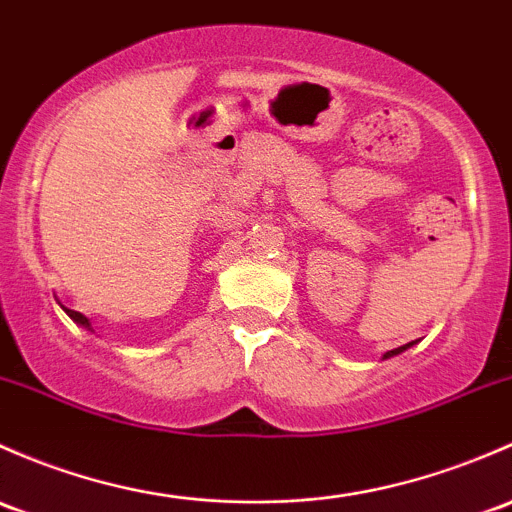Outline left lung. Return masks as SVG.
<instances>
[{
  "instance_id": "1",
  "label": "left lung",
  "mask_w": 512,
  "mask_h": 512,
  "mask_svg": "<svg viewBox=\"0 0 512 512\" xmlns=\"http://www.w3.org/2000/svg\"><path fill=\"white\" fill-rule=\"evenodd\" d=\"M412 343H407V346H400V348H395V351H387L385 353V358H390V355H397V353H402V351H407V348H410Z\"/></svg>"
}]
</instances>
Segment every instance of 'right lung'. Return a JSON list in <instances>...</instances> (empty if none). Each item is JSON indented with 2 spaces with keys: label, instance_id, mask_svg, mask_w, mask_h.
Masks as SVG:
<instances>
[{
  "label": "right lung",
  "instance_id": "1",
  "mask_svg": "<svg viewBox=\"0 0 512 512\" xmlns=\"http://www.w3.org/2000/svg\"><path fill=\"white\" fill-rule=\"evenodd\" d=\"M63 311H66L68 316H71V319L75 321V324H80V326H85V328H90V321L85 319L83 314H80V311H73V309H66V306H63Z\"/></svg>",
  "mask_w": 512,
  "mask_h": 512
}]
</instances>
